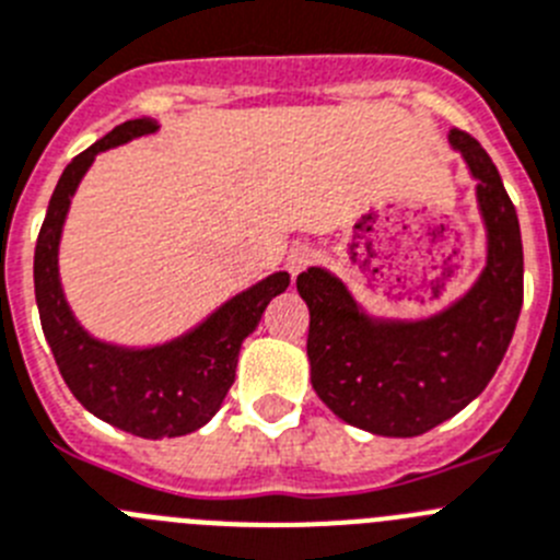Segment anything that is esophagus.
Returning <instances> with one entry per match:
<instances>
[{"mask_svg":"<svg viewBox=\"0 0 560 560\" xmlns=\"http://www.w3.org/2000/svg\"><path fill=\"white\" fill-rule=\"evenodd\" d=\"M312 261H315V250H312L306 243H295L290 250H287L284 268L290 270V276L295 279V276L304 273V270L310 268Z\"/></svg>","mask_w":560,"mask_h":560,"instance_id":"1","label":"esophagus"}]
</instances>
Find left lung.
<instances>
[{"instance_id": "8db88e82", "label": "left lung", "mask_w": 560, "mask_h": 560, "mask_svg": "<svg viewBox=\"0 0 560 560\" xmlns=\"http://www.w3.org/2000/svg\"><path fill=\"white\" fill-rule=\"evenodd\" d=\"M450 144L475 178L486 265L435 315L401 320L368 312L349 284L310 268L295 287L310 306V380L326 407L371 435L416 438L475 401L497 374L522 312V234L491 155L463 130Z\"/></svg>"}]
</instances>
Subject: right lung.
Returning <instances> with one entry per match:
<instances>
[{
	"mask_svg": "<svg viewBox=\"0 0 560 560\" xmlns=\"http://www.w3.org/2000/svg\"><path fill=\"white\" fill-rule=\"evenodd\" d=\"M155 130L159 122L153 119H128L72 159L49 198L33 261L35 304L44 337L74 399L105 424L148 441L189 435L209 424L234 385L243 340L259 326L270 301L290 287V273L276 270L268 279L231 295L184 335L153 346L100 340L80 324L58 270L60 234L69 206L100 153Z\"/></svg>",
	"mask_w": 560,
	"mask_h": 560,
	"instance_id": "right-lung-1",
	"label": "right lung"
}]
</instances>
